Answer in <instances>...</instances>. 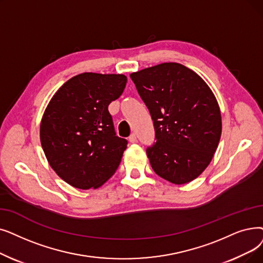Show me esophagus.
I'll list each match as a JSON object with an SVG mask.
<instances>
[{
    "label": "esophagus",
    "mask_w": 263,
    "mask_h": 263,
    "mask_svg": "<svg viewBox=\"0 0 263 263\" xmlns=\"http://www.w3.org/2000/svg\"><path fill=\"white\" fill-rule=\"evenodd\" d=\"M128 140H129L130 143H135V142H136V135H135L134 133H132V134L129 136Z\"/></svg>",
    "instance_id": "esophagus-1"
}]
</instances>
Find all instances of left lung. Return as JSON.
Returning a JSON list of instances; mask_svg holds the SVG:
<instances>
[{
	"mask_svg": "<svg viewBox=\"0 0 263 263\" xmlns=\"http://www.w3.org/2000/svg\"><path fill=\"white\" fill-rule=\"evenodd\" d=\"M130 77L154 121L156 143L146 153L155 173L175 185L196 179L212 161L221 136L213 91L196 72L175 62Z\"/></svg>",
	"mask_w": 263,
	"mask_h": 263,
	"instance_id": "8db88e82",
	"label": "left lung"
}]
</instances>
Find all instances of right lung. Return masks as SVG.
Instances as JSON below:
<instances>
[{
	"label": "right lung",
	"mask_w": 263,
	"mask_h": 263,
	"mask_svg": "<svg viewBox=\"0 0 263 263\" xmlns=\"http://www.w3.org/2000/svg\"><path fill=\"white\" fill-rule=\"evenodd\" d=\"M122 74L83 73L51 98L40 128L50 166L68 185L99 188L116 172L128 141L116 135L108 111L123 92Z\"/></svg>",
	"instance_id": "add662e5"
}]
</instances>
